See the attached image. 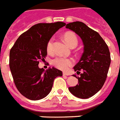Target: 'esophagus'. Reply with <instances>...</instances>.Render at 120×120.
<instances>
[{
    "instance_id": "esophagus-1",
    "label": "esophagus",
    "mask_w": 120,
    "mask_h": 120,
    "mask_svg": "<svg viewBox=\"0 0 120 120\" xmlns=\"http://www.w3.org/2000/svg\"><path fill=\"white\" fill-rule=\"evenodd\" d=\"M63 75H64V76H69V73H65V72H64V73H63Z\"/></svg>"
}]
</instances>
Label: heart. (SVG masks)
<instances>
[{
  "label": "heart",
  "instance_id": "heart-1",
  "mask_svg": "<svg viewBox=\"0 0 120 120\" xmlns=\"http://www.w3.org/2000/svg\"><path fill=\"white\" fill-rule=\"evenodd\" d=\"M64 40L70 47H76L78 44V39L76 34L73 32H67L63 36ZM47 51L49 53L53 51V38H51L47 42ZM73 60L65 57H56L52 60V64L60 70L65 71L73 65Z\"/></svg>",
  "mask_w": 120,
  "mask_h": 120
}]
</instances>
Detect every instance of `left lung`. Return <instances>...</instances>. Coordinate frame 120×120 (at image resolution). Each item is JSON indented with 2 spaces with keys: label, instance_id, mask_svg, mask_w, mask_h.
<instances>
[{
  "label": "left lung",
  "instance_id": "8db88e82",
  "mask_svg": "<svg viewBox=\"0 0 120 120\" xmlns=\"http://www.w3.org/2000/svg\"><path fill=\"white\" fill-rule=\"evenodd\" d=\"M66 28L80 37L83 44V52L73 68L77 75L78 84L69 87L71 94L82 99L94 95L103 87L111 64V55L107 45L98 33L82 22L68 24ZM83 72L80 73V71Z\"/></svg>",
  "mask_w": 120,
  "mask_h": 120
}]
</instances>
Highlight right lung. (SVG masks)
<instances>
[{
  "instance_id": "add662e5",
  "label": "right lung",
  "mask_w": 120,
  "mask_h": 120,
  "mask_svg": "<svg viewBox=\"0 0 120 120\" xmlns=\"http://www.w3.org/2000/svg\"><path fill=\"white\" fill-rule=\"evenodd\" d=\"M65 23H40L32 26L17 40L9 52V68L17 89L31 100L47 96L53 82L62 72L52 67L45 71L38 67L39 60L47 55V42Z\"/></svg>"
}]
</instances>
